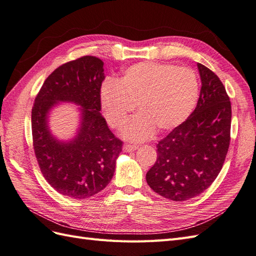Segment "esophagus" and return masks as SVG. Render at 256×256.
Listing matches in <instances>:
<instances>
[{
    "label": "esophagus",
    "instance_id": "34e87169",
    "mask_svg": "<svg viewBox=\"0 0 256 256\" xmlns=\"http://www.w3.org/2000/svg\"><path fill=\"white\" fill-rule=\"evenodd\" d=\"M122 148L125 152H134V150H136L138 148V146L136 145H130V144H125L122 146Z\"/></svg>",
    "mask_w": 256,
    "mask_h": 256
}]
</instances>
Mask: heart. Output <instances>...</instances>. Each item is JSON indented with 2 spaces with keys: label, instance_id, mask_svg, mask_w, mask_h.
<instances>
[{
  "label": "heart",
  "instance_id": "obj_1",
  "mask_svg": "<svg viewBox=\"0 0 256 256\" xmlns=\"http://www.w3.org/2000/svg\"><path fill=\"white\" fill-rule=\"evenodd\" d=\"M200 95L196 74L190 68L141 62L128 67L118 82L100 88V104L108 124L120 127L138 106V113L122 130L130 141L150 138L180 126L194 110Z\"/></svg>",
  "mask_w": 256,
  "mask_h": 256
}]
</instances>
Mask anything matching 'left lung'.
<instances>
[{
	"label": "left lung",
	"instance_id": "8db88e82",
	"mask_svg": "<svg viewBox=\"0 0 256 256\" xmlns=\"http://www.w3.org/2000/svg\"><path fill=\"white\" fill-rule=\"evenodd\" d=\"M202 82L194 111L157 144V161L146 174L161 196L187 200L200 196L219 175L230 140L232 108L214 72L198 63Z\"/></svg>",
	"mask_w": 256,
	"mask_h": 256
}]
</instances>
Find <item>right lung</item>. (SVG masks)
Instances as JSON below:
<instances>
[{"label":"right lung","instance_id":"right-lung-1","mask_svg":"<svg viewBox=\"0 0 256 256\" xmlns=\"http://www.w3.org/2000/svg\"><path fill=\"white\" fill-rule=\"evenodd\" d=\"M104 62L82 56L56 68L38 92L32 109L35 156L44 180L60 194L88 198L112 180L122 142L115 138L100 113ZM58 102L82 108L80 126L69 142H60L48 129V112Z\"/></svg>","mask_w":256,"mask_h":256}]
</instances>
